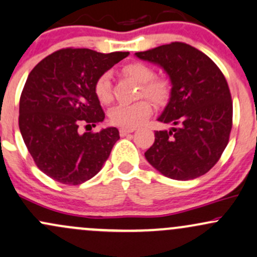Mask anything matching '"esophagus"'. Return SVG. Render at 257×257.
<instances>
[{
    "mask_svg": "<svg viewBox=\"0 0 257 257\" xmlns=\"http://www.w3.org/2000/svg\"><path fill=\"white\" fill-rule=\"evenodd\" d=\"M135 132V128H120L119 129V134L120 137H124V135L129 134V133Z\"/></svg>",
    "mask_w": 257,
    "mask_h": 257,
    "instance_id": "obj_1",
    "label": "esophagus"
}]
</instances>
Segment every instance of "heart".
I'll return each mask as SVG.
<instances>
[{
	"instance_id": "obj_1",
	"label": "heart",
	"mask_w": 257,
	"mask_h": 257,
	"mask_svg": "<svg viewBox=\"0 0 257 257\" xmlns=\"http://www.w3.org/2000/svg\"><path fill=\"white\" fill-rule=\"evenodd\" d=\"M123 72L126 76L141 83L140 96H146L155 104L162 105L170 96V83L167 78L156 77L155 70L149 65L134 61L126 64L123 67ZM94 91L96 98L102 104H110L113 98L111 84V73L104 72L100 75L94 84ZM152 105L149 100H139L133 104H118L108 112L111 123L123 126V128H135L143 124L151 116Z\"/></svg>"
}]
</instances>
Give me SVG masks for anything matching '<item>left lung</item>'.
I'll list each match as a JSON object with an SVG mask.
<instances>
[{
    "label": "left lung",
    "instance_id": "8db88e82",
    "mask_svg": "<svg viewBox=\"0 0 257 257\" xmlns=\"http://www.w3.org/2000/svg\"><path fill=\"white\" fill-rule=\"evenodd\" d=\"M135 55L163 67L172 82L169 102L158 120L173 126L155 132L146 159L174 180L204 175L217 163L231 134L233 105L225 76L208 55L182 42Z\"/></svg>",
    "mask_w": 257,
    "mask_h": 257
}]
</instances>
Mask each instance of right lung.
Segmentation results:
<instances>
[{
	"instance_id": "right-lung-1",
	"label": "right lung",
	"mask_w": 257,
	"mask_h": 257,
	"mask_svg": "<svg viewBox=\"0 0 257 257\" xmlns=\"http://www.w3.org/2000/svg\"><path fill=\"white\" fill-rule=\"evenodd\" d=\"M65 48L41 60L20 95L19 129L38 169L64 185L83 184L100 172L119 139L117 128L81 133L105 118L94 91L100 75L128 57Z\"/></svg>"
}]
</instances>
